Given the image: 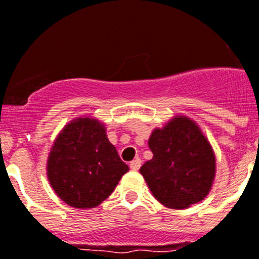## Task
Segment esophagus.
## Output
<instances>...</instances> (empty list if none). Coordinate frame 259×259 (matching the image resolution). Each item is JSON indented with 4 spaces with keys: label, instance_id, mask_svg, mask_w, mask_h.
Instances as JSON below:
<instances>
[{
    "label": "esophagus",
    "instance_id": "obj_1",
    "mask_svg": "<svg viewBox=\"0 0 259 259\" xmlns=\"http://www.w3.org/2000/svg\"><path fill=\"white\" fill-rule=\"evenodd\" d=\"M140 167H141V159H134L132 163H130V168L133 169V171H137V169H140Z\"/></svg>",
    "mask_w": 259,
    "mask_h": 259
}]
</instances>
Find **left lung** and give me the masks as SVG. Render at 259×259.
<instances>
[{"mask_svg":"<svg viewBox=\"0 0 259 259\" xmlns=\"http://www.w3.org/2000/svg\"><path fill=\"white\" fill-rule=\"evenodd\" d=\"M148 145L153 157L140 172L152 194L171 209H185L209 194L216 174L210 144L190 118L178 115L152 132Z\"/></svg>","mask_w":259,"mask_h":259,"instance_id":"8db88e82","label":"left lung"}]
</instances>
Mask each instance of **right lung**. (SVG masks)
<instances>
[{
    "label": "right lung",
    "mask_w": 259,
    "mask_h": 259,
    "mask_svg": "<svg viewBox=\"0 0 259 259\" xmlns=\"http://www.w3.org/2000/svg\"><path fill=\"white\" fill-rule=\"evenodd\" d=\"M129 171L106 127L94 118H77L61 130L47 160V178L61 200L73 208H95Z\"/></svg>",
    "instance_id": "right-lung-1"
}]
</instances>
